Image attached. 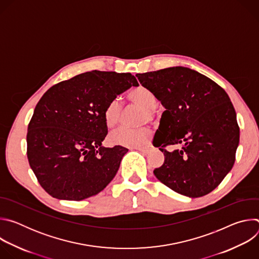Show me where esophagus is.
I'll return each mask as SVG.
<instances>
[{"label": "esophagus", "instance_id": "esophagus-1", "mask_svg": "<svg viewBox=\"0 0 259 259\" xmlns=\"http://www.w3.org/2000/svg\"><path fill=\"white\" fill-rule=\"evenodd\" d=\"M134 150H137L138 152H141V153H143V154H147V153H149V149H147V147H135Z\"/></svg>", "mask_w": 259, "mask_h": 259}]
</instances>
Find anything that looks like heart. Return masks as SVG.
<instances>
[{
  "label": "heart",
  "instance_id": "obj_1",
  "mask_svg": "<svg viewBox=\"0 0 259 259\" xmlns=\"http://www.w3.org/2000/svg\"><path fill=\"white\" fill-rule=\"evenodd\" d=\"M127 98L133 104L143 109L142 121L153 120L155 117V108L157 106V97L155 93L144 86H138L129 91ZM122 103L118 98L110 100L103 113V119L108 128L115 127L121 117ZM152 138V131L150 128L142 127L132 129L127 127H120L109 134L108 139L113 144L127 146V147H141L150 142Z\"/></svg>",
  "mask_w": 259,
  "mask_h": 259
}]
</instances>
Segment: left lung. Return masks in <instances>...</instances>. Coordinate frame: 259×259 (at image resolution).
Wrapping results in <instances>:
<instances>
[{"instance_id": "left-lung-1", "label": "left lung", "mask_w": 259, "mask_h": 259, "mask_svg": "<svg viewBox=\"0 0 259 259\" xmlns=\"http://www.w3.org/2000/svg\"><path fill=\"white\" fill-rule=\"evenodd\" d=\"M166 108L154 145L164 153L155 176L190 198L211 193L232 170L240 140L234 105L227 92L202 73L183 66L137 73ZM178 144L168 152L164 147Z\"/></svg>"}]
</instances>
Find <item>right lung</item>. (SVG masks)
<instances>
[{"label": "right lung", "mask_w": 259, "mask_h": 259, "mask_svg": "<svg viewBox=\"0 0 259 259\" xmlns=\"http://www.w3.org/2000/svg\"><path fill=\"white\" fill-rule=\"evenodd\" d=\"M138 86L131 73L92 70L52 86L39 100L27 128V159L53 198L81 201L116 176L126 147L101 145L106 104Z\"/></svg>", "instance_id": "right-lung-1"}]
</instances>
